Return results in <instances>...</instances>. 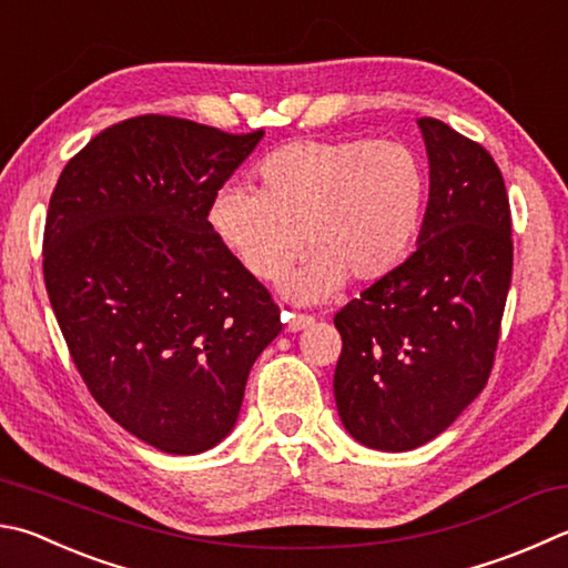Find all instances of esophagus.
Here are the masks:
<instances>
[{
	"instance_id": "obj_1",
	"label": "esophagus",
	"mask_w": 568,
	"mask_h": 568,
	"mask_svg": "<svg viewBox=\"0 0 568 568\" xmlns=\"http://www.w3.org/2000/svg\"><path fill=\"white\" fill-rule=\"evenodd\" d=\"M283 323L287 333H297V329H305L315 323L313 315H295V313H283Z\"/></svg>"
}]
</instances>
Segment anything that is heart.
Masks as SVG:
<instances>
[{
    "label": "heart",
    "mask_w": 568,
    "mask_h": 568,
    "mask_svg": "<svg viewBox=\"0 0 568 568\" xmlns=\"http://www.w3.org/2000/svg\"><path fill=\"white\" fill-rule=\"evenodd\" d=\"M427 205L425 163L407 143L373 139L293 141L257 166V191L229 183L209 223L245 271L263 283L311 257L285 283L287 297L320 303L345 277L375 283L405 261Z\"/></svg>",
    "instance_id": "heart-1"
}]
</instances>
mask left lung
Returning a JSON list of instances; mask_svg holds the SVG:
<instances>
[{
	"label": "left lung",
	"instance_id": "obj_1",
	"mask_svg": "<svg viewBox=\"0 0 568 568\" xmlns=\"http://www.w3.org/2000/svg\"><path fill=\"white\" fill-rule=\"evenodd\" d=\"M429 201L417 251L335 315V402L359 445L407 452L487 385L511 283V211L489 151L419 119Z\"/></svg>",
	"mask_w": 568,
	"mask_h": 568
}]
</instances>
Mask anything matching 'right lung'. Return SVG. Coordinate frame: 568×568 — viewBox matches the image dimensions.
<instances>
[{
    "label": "right lung",
    "mask_w": 568,
    "mask_h": 568,
    "mask_svg": "<svg viewBox=\"0 0 568 568\" xmlns=\"http://www.w3.org/2000/svg\"><path fill=\"white\" fill-rule=\"evenodd\" d=\"M261 139L146 113L91 139L51 193L44 283L71 359L113 422L169 455L229 437L283 327L209 223Z\"/></svg>",
    "instance_id": "add662e5"
}]
</instances>
